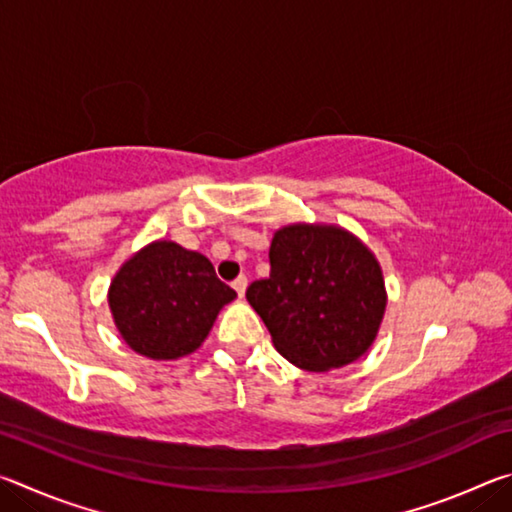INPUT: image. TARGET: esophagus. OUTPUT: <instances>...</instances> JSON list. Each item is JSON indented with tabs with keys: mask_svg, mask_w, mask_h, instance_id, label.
Instances as JSON below:
<instances>
[{
	"mask_svg": "<svg viewBox=\"0 0 512 512\" xmlns=\"http://www.w3.org/2000/svg\"><path fill=\"white\" fill-rule=\"evenodd\" d=\"M246 287H248V277L246 275H239L235 282H232V289L237 291V296L239 298H244V293H246Z\"/></svg>",
	"mask_w": 512,
	"mask_h": 512,
	"instance_id": "1",
	"label": "esophagus"
}]
</instances>
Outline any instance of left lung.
Segmentation results:
<instances>
[{"mask_svg":"<svg viewBox=\"0 0 512 512\" xmlns=\"http://www.w3.org/2000/svg\"><path fill=\"white\" fill-rule=\"evenodd\" d=\"M271 275L246 298L271 332L275 350L298 368L348 366L375 341L386 309L375 255L339 225L293 223L268 250Z\"/></svg>","mask_w":512,"mask_h":512,"instance_id":"obj_1","label":"left lung"}]
</instances>
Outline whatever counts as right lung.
Instances as JSON below:
<instances>
[{
	"label": "right lung",
	"mask_w": 512,
	"mask_h": 512,
	"mask_svg": "<svg viewBox=\"0 0 512 512\" xmlns=\"http://www.w3.org/2000/svg\"><path fill=\"white\" fill-rule=\"evenodd\" d=\"M235 298L210 259L164 239L128 259L108 291L121 339L155 361L201 348L221 307Z\"/></svg>",
	"instance_id": "1"
}]
</instances>
